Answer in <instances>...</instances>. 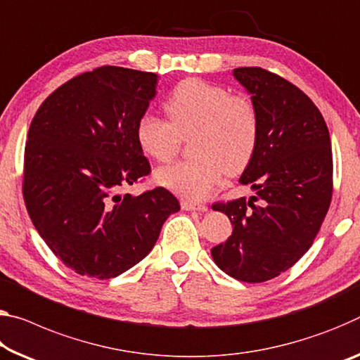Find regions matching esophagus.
I'll list each match as a JSON object with an SVG mask.
<instances>
[{
    "label": "esophagus",
    "mask_w": 360,
    "mask_h": 360,
    "mask_svg": "<svg viewBox=\"0 0 360 360\" xmlns=\"http://www.w3.org/2000/svg\"><path fill=\"white\" fill-rule=\"evenodd\" d=\"M181 207H182V210H186V211H208L207 205H198V203H193V202H189V200H182Z\"/></svg>",
    "instance_id": "esophagus-1"
}]
</instances>
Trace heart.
I'll return each instance as SVG.
<instances>
[{"label":"heart","instance_id":"heart-1","mask_svg":"<svg viewBox=\"0 0 360 360\" xmlns=\"http://www.w3.org/2000/svg\"><path fill=\"white\" fill-rule=\"evenodd\" d=\"M167 120L142 113L136 123L141 150L155 162H169L182 139L191 141L195 155L158 169L155 179L165 189L187 200H205L224 173L238 174L248 167L258 147L259 113L245 94H229L224 86L186 78L165 101Z\"/></svg>","mask_w":360,"mask_h":360}]
</instances>
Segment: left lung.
Masks as SVG:
<instances>
[{"label": "left lung", "mask_w": 360, "mask_h": 360, "mask_svg": "<svg viewBox=\"0 0 360 360\" xmlns=\"http://www.w3.org/2000/svg\"><path fill=\"white\" fill-rule=\"evenodd\" d=\"M259 113V139L240 182L256 195L214 203L232 222L211 248L221 271L258 283L281 276L321 231L333 193L330 133L319 108L287 79L261 67L233 68Z\"/></svg>", "instance_id": "1"}]
</instances>
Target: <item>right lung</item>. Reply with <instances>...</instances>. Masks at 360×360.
Listing matches in <instances>:
<instances>
[{
    "label": "right lung",
    "mask_w": 360,
    "mask_h": 360,
    "mask_svg": "<svg viewBox=\"0 0 360 360\" xmlns=\"http://www.w3.org/2000/svg\"><path fill=\"white\" fill-rule=\"evenodd\" d=\"M157 79L133 68H94L51 93L32 120L25 207L51 252L79 276L112 278L138 264L181 208L165 187L122 193L150 174L136 123Z\"/></svg>",
    "instance_id": "add662e5"
}]
</instances>
